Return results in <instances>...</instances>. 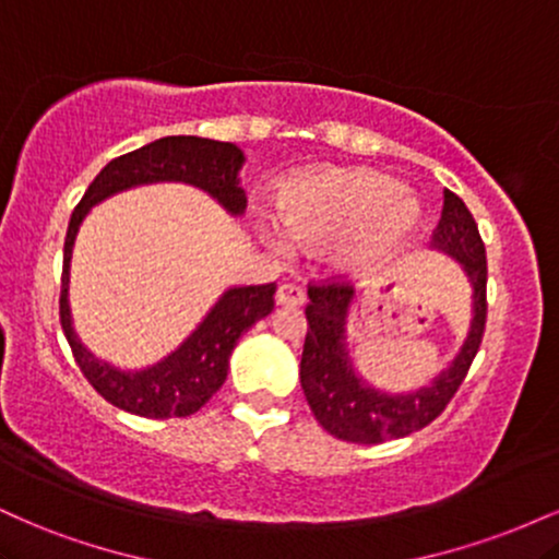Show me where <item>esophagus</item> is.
<instances>
[{"instance_id": "esophagus-1", "label": "esophagus", "mask_w": 559, "mask_h": 559, "mask_svg": "<svg viewBox=\"0 0 559 559\" xmlns=\"http://www.w3.org/2000/svg\"><path fill=\"white\" fill-rule=\"evenodd\" d=\"M305 299H307L305 288L297 284H281L278 292H275V301H278L281 307H297Z\"/></svg>"}]
</instances>
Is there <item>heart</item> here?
Instances as JSON below:
<instances>
[{
    "label": "heart",
    "instance_id": "b5f03b06",
    "mask_svg": "<svg viewBox=\"0 0 559 559\" xmlns=\"http://www.w3.org/2000/svg\"><path fill=\"white\" fill-rule=\"evenodd\" d=\"M281 217L301 247L338 241L346 267H370L389 258L418 223V202L396 191L391 178L373 170H329L294 181L281 194ZM286 249L281 234L271 236Z\"/></svg>",
    "mask_w": 559,
    "mask_h": 559
}]
</instances>
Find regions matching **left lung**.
I'll return each mask as SVG.
<instances>
[{"label": "left lung", "mask_w": 559, "mask_h": 559, "mask_svg": "<svg viewBox=\"0 0 559 559\" xmlns=\"http://www.w3.org/2000/svg\"><path fill=\"white\" fill-rule=\"evenodd\" d=\"M433 247L452 254L473 284V323L454 362L431 386L409 394H383L355 373L346 352V312L355 288L342 278L307 286V336L301 349L299 378L307 404L320 426L352 444H383L402 439L439 418L457 394L471 370L486 331V249L471 210L457 194L444 189L441 221L433 230Z\"/></svg>", "instance_id": "left-lung-1"}]
</instances>
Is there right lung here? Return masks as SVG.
I'll use <instances>...</instances> for the list:
<instances>
[{
    "label": "right lung",
    "instance_id": "add662e5",
    "mask_svg": "<svg viewBox=\"0 0 559 559\" xmlns=\"http://www.w3.org/2000/svg\"><path fill=\"white\" fill-rule=\"evenodd\" d=\"M241 165L243 152L230 141L199 136L157 139L136 152H128V155L107 163L70 215L66 260H62L60 323L86 381L107 402L126 409V413L165 420L186 418V415H194L197 409H202L210 402V396L226 383L228 357L241 333L252 329L260 318L271 316L275 305V284L228 288L207 312V318L199 323V329L173 355L146 370L126 373V370L96 360L73 331L68 307V281L79 226L88 210L99 204L102 199L131 189V186L157 181H183L197 186V189H204L210 197H215L228 213L239 215L247 207V197L239 186Z\"/></svg>",
    "mask_w": 559,
    "mask_h": 559
}]
</instances>
